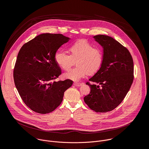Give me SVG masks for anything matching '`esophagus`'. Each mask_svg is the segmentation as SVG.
Masks as SVG:
<instances>
[{
	"instance_id": "obj_1",
	"label": "esophagus",
	"mask_w": 149,
	"mask_h": 149,
	"mask_svg": "<svg viewBox=\"0 0 149 149\" xmlns=\"http://www.w3.org/2000/svg\"><path fill=\"white\" fill-rule=\"evenodd\" d=\"M82 84V83H81V82H74V85L75 86H77V87L81 86Z\"/></svg>"
}]
</instances>
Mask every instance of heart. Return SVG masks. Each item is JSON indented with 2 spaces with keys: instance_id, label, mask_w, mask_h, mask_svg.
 Wrapping results in <instances>:
<instances>
[{
  "instance_id": "b5f03b06",
  "label": "heart",
  "mask_w": 149,
  "mask_h": 149,
  "mask_svg": "<svg viewBox=\"0 0 149 149\" xmlns=\"http://www.w3.org/2000/svg\"><path fill=\"white\" fill-rule=\"evenodd\" d=\"M68 49L69 55L58 51L54 55L56 65L64 71L69 70L75 61L77 66L65 74L67 78L78 81L87 73L93 74L100 68L103 59L102 51L88 40H77L69 46Z\"/></svg>"
}]
</instances>
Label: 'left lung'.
I'll return each mask as SVG.
<instances>
[{"label": "left lung", "mask_w": 149, "mask_h": 149, "mask_svg": "<svg viewBox=\"0 0 149 149\" xmlns=\"http://www.w3.org/2000/svg\"><path fill=\"white\" fill-rule=\"evenodd\" d=\"M94 38L103 48L99 70L86 84L90 93L84 100L92 110L107 113L116 109L129 91L134 79L133 60L129 51L112 37L98 35Z\"/></svg>", "instance_id": "1"}]
</instances>
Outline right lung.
<instances>
[{"label":"right lung","instance_id":"obj_1","mask_svg":"<svg viewBox=\"0 0 149 149\" xmlns=\"http://www.w3.org/2000/svg\"><path fill=\"white\" fill-rule=\"evenodd\" d=\"M70 39L60 33H42L25 43L17 54L13 70L15 86L25 104L36 113L55 110L73 84L68 79L54 81L61 74L55 54Z\"/></svg>","mask_w":149,"mask_h":149}]
</instances>
